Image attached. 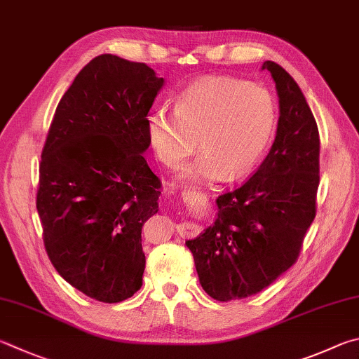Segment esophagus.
Masks as SVG:
<instances>
[{
  "mask_svg": "<svg viewBox=\"0 0 359 359\" xmlns=\"http://www.w3.org/2000/svg\"><path fill=\"white\" fill-rule=\"evenodd\" d=\"M177 232L184 238H190V237L196 236L199 229H198V226L193 224V223H182V224L177 226Z\"/></svg>",
  "mask_w": 359,
  "mask_h": 359,
  "instance_id": "1",
  "label": "esophagus"
}]
</instances>
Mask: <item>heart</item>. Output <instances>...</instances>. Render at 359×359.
<instances>
[{
  "label": "heart",
  "instance_id": "obj_1",
  "mask_svg": "<svg viewBox=\"0 0 359 359\" xmlns=\"http://www.w3.org/2000/svg\"><path fill=\"white\" fill-rule=\"evenodd\" d=\"M276 130V105L269 89L236 78L212 76L188 86L174 111L163 107L147 119L158 160L177 169L199 147L182 177L213 182L243 177L257 166Z\"/></svg>",
  "mask_w": 359,
  "mask_h": 359
}]
</instances>
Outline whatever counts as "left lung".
I'll list each match as a JSON object with an SVG mask.
<instances>
[{
  "label": "left lung",
  "instance_id": "left-lung-1",
  "mask_svg": "<svg viewBox=\"0 0 359 359\" xmlns=\"http://www.w3.org/2000/svg\"><path fill=\"white\" fill-rule=\"evenodd\" d=\"M276 84V138L262 165L236 190L218 196V218L185 245L207 295L231 302L256 295L297 262L316 218L320 138L297 81L265 61Z\"/></svg>",
  "mask_w": 359,
  "mask_h": 359
}]
</instances>
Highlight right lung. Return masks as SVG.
Listing matches in <instances>:
<instances>
[{
  "label": "right lung",
  "mask_w": 359,
  "mask_h": 359,
  "mask_svg": "<svg viewBox=\"0 0 359 359\" xmlns=\"http://www.w3.org/2000/svg\"><path fill=\"white\" fill-rule=\"evenodd\" d=\"M163 83L144 62L97 56L62 95L45 141L36 199L45 250L97 302H123L142 285L141 229L161 188L142 154Z\"/></svg>",
  "instance_id": "1"
}]
</instances>
